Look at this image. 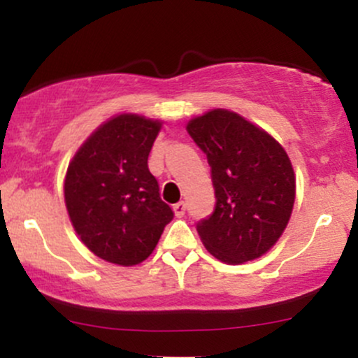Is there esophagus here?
<instances>
[{
  "instance_id": "esophagus-1",
  "label": "esophagus",
  "mask_w": 358,
  "mask_h": 358,
  "mask_svg": "<svg viewBox=\"0 0 358 358\" xmlns=\"http://www.w3.org/2000/svg\"><path fill=\"white\" fill-rule=\"evenodd\" d=\"M173 210H175V215L176 217H183L185 215V210H187V203L185 202H178L173 205Z\"/></svg>"
}]
</instances>
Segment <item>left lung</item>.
I'll list each match as a JSON object with an SVG mask.
<instances>
[{
    "label": "left lung",
    "mask_w": 358,
    "mask_h": 358,
    "mask_svg": "<svg viewBox=\"0 0 358 358\" xmlns=\"http://www.w3.org/2000/svg\"><path fill=\"white\" fill-rule=\"evenodd\" d=\"M187 131L207 155L217 199L212 215L196 224L203 245L227 264L261 257L293 212L296 178L285 148L227 109L192 119Z\"/></svg>",
    "instance_id": "obj_1"
}]
</instances>
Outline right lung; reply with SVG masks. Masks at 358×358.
<instances>
[{
	"mask_svg": "<svg viewBox=\"0 0 358 358\" xmlns=\"http://www.w3.org/2000/svg\"><path fill=\"white\" fill-rule=\"evenodd\" d=\"M159 129V121L119 114L90 134L67 168L64 195L73 229L113 264L145 261L173 219L148 168Z\"/></svg>",
	"mask_w": 358,
	"mask_h": 358,
	"instance_id": "obj_1",
	"label": "right lung"
}]
</instances>
